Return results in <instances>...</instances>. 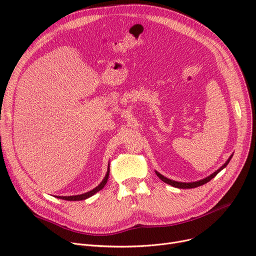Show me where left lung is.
Here are the masks:
<instances>
[{
	"mask_svg": "<svg viewBox=\"0 0 256 256\" xmlns=\"http://www.w3.org/2000/svg\"><path fill=\"white\" fill-rule=\"evenodd\" d=\"M232 156H230V158L226 160V163H225L220 169H218L216 172H214L212 174H210V176H208L206 178L201 180H199V182H174V180H169V178L163 176L162 174H160V173L156 172V176H158L160 180H162L164 182H166V184H170V186H172L180 188V189H192V188H196V186H202V184L208 182L210 180H212L223 168H225V167L228 165V163H230V160H232Z\"/></svg>",
	"mask_w": 256,
	"mask_h": 256,
	"instance_id": "1",
	"label": "left lung"
}]
</instances>
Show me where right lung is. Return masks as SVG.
<instances>
[{
	"label": "right lung",
	"mask_w": 256,
	"mask_h": 256,
	"mask_svg": "<svg viewBox=\"0 0 256 256\" xmlns=\"http://www.w3.org/2000/svg\"><path fill=\"white\" fill-rule=\"evenodd\" d=\"M109 173H110V167H108V171H106V174L104 178L102 180V182L96 186L94 188L93 190L85 193V194H80V195H76V196H57V198H60V199H64V200H70V201H74V200H84V199H87L89 197H91L92 195L96 194V192L100 191L102 188L106 186V182H108V178H109Z\"/></svg>",
	"instance_id": "right-lung-1"
}]
</instances>
